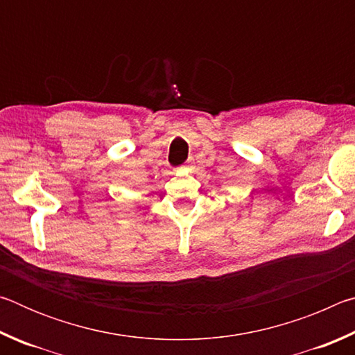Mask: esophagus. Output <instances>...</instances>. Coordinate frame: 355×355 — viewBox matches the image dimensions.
Here are the masks:
<instances>
[{"label": "esophagus", "mask_w": 355, "mask_h": 355, "mask_svg": "<svg viewBox=\"0 0 355 355\" xmlns=\"http://www.w3.org/2000/svg\"><path fill=\"white\" fill-rule=\"evenodd\" d=\"M192 166H194V159H188V161H186V164H184V167H186V169H191V167Z\"/></svg>", "instance_id": "obj_1"}]
</instances>
